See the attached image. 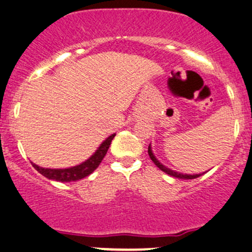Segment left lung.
I'll use <instances>...</instances> for the list:
<instances>
[{
    "mask_svg": "<svg viewBox=\"0 0 252 252\" xmlns=\"http://www.w3.org/2000/svg\"><path fill=\"white\" fill-rule=\"evenodd\" d=\"M148 156H150V158L152 159L153 163L156 164V165L158 166V168L160 169L161 171H164V173H166L168 175H170V176H174V177H177V179H195V177H199L200 174H195V175H187V174H180V173H176V171L174 170H170L169 168H166V166H164L163 164H160L159 161H158L157 158L153 156L152 153V150H151V146H148Z\"/></svg>",
    "mask_w": 252,
    "mask_h": 252,
    "instance_id": "8db88e82",
    "label": "left lung"
}]
</instances>
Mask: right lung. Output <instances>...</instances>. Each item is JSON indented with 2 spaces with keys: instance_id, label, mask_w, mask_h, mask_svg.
Instances as JSON below:
<instances>
[{
  "instance_id": "obj_1",
  "label": "right lung",
  "mask_w": 252,
  "mask_h": 252,
  "mask_svg": "<svg viewBox=\"0 0 252 252\" xmlns=\"http://www.w3.org/2000/svg\"><path fill=\"white\" fill-rule=\"evenodd\" d=\"M116 136V134H112L111 136H108L107 139L100 145V147L97 148L96 152L89 159L83 161L79 165L72 166V168L67 169H48V168H41V166L32 164L33 168L38 171L39 174H42L43 176H46L47 179L55 180V181L60 182H71V181H77V180L84 179L86 176L91 175L95 169L99 166V164L101 163V160L104 159V157L107 153V150L110 148L111 142H112L113 137Z\"/></svg>"
}]
</instances>
